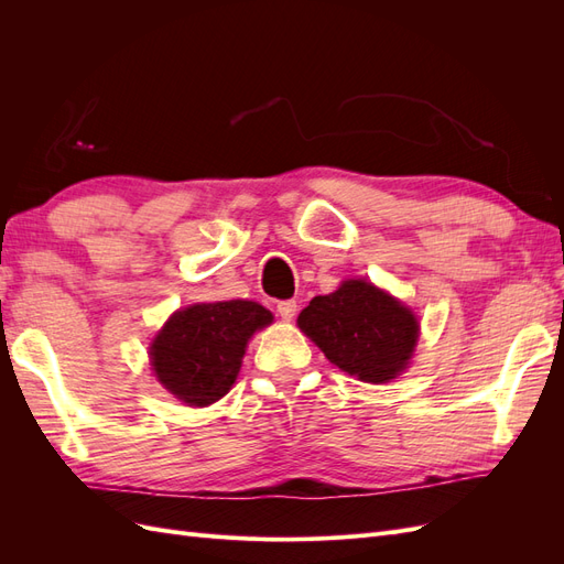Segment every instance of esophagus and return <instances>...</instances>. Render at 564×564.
I'll list each match as a JSON object with an SVG mask.
<instances>
[{"label": "esophagus", "instance_id": "esophagus-1", "mask_svg": "<svg viewBox=\"0 0 564 564\" xmlns=\"http://www.w3.org/2000/svg\"><path fill=\"white\" fill-rule=\"evenodd\" d=\"M296 308H299V305H296V301H280L278 303V313H280V317L282 319H294V315H296Z\"/></svg>", "mask_w": 564, "mask_h": 564}]
</instances>
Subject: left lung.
<instances>
[{"mask_svg": "<svg viewBox=\"0 0 564 564\" xmlns=\"http://www.w3.org/2000/svg\"><path fill=\"white\" fill-rule=\"evenodd\" d=\"M299 329L340 371L365 383H388L412 362L419 319L402 301L367 280H346L315 296L299 315Z\"/></svg>", "mask_w": 564, "mask_h": 564, "instance_id": "obj_1", "label": "left lung"}]
</instances>
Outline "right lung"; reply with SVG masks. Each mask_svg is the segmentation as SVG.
Here are the masks:
<instances>
[{"label":"right lung","instance_id":"add662e5","mask_svg":"<svg viewBox=\"0 0 564 564\" xmlns=\"http://www.w3.org/2000/svg\"><path fill=\"white\" fill-rule=\"evenodd\" d=\"M270 322L272 313L256 301L187 305L152 338V371L187 406L214 404L232 388L253 332Z\"/></svg>","mask_w":564,"mask_h":564}]
</instances>
